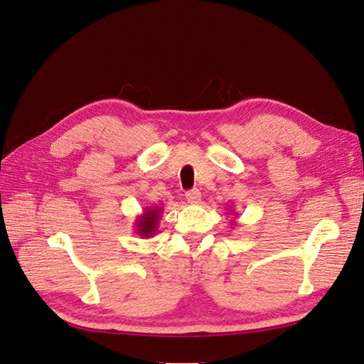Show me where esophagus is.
<instances>
[{"mask_svg":"<svg viewBox=\"0 0 364 364\" xmlns=\"http://www.w3.org/2000/svg\"><path fill=\"white\" fill-rule=\"evenodd\" d=\"M186 199L191 204H196V203H199V199H201V192H199L198 189H192L189 192H186Z\"/></svg>","mask_w":364,"mask_h":364,"instance_id":"obj_1","label":"esophagus"}]
</instances>
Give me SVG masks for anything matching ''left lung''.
Listing matches in <instances>:
<instances>
[{"instance_id":"obj_1","label":"left lung","mask_w":364,"mask_h":364,"mask_svg":"<svg viewBox=\"0 0 364 364\" xmlns=\"http://www.w3.org/2000/svg\"><path fill=\"white\" fill-rule=\"evenodd\" d=\"M231 213H232V210H231V212H230V215H231ZM225 215H228V213H225ZM232 215H237V213H232ZM231 224H234V220L231 222Z\"/></svg>"}]
</instances>
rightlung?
I'll use <instances>...</instances> for the list:
<instances>
[{"instance_id":"right-lung-1","label":"right lung","mask_w":364,"mask_h":364,"mask_svg":"<svg viewBox=\"0 0 364 364\" xmlns=\"http://www.w3.org/2000/svg\"><path fill=\"white\" fill-rule=\"evenodd\" d=\"M161 215H163V210L159 205L145 207L144 213L139 215L134 220V231L137 236H140L142 239H149L152 236H156Z\"/></svg>"}]
</instances>
